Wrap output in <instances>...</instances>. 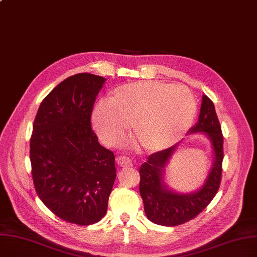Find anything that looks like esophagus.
Masks as SVG:
<instances>
[{
  "label": "esophagus",
  "mask_w": 257,
  "mask_h": 257,
  "mask_svg": "<svg viewBox=\"0 0 257 257\" xmlns=\"http://www.w3.org/2000/svg\"><path fill=\"white\" fill-rule=\"evenodd\" d=\"M116 162L118 166L122 167V168H127V167L132 166V161L129 158H127V156H118L116 159Z\"/></svg>",
  "instance_id": "obj_1"
}]
</instances>
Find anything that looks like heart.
<instances>
[{"label": "heart", "mask_w": 257, "mask_h": 257, "mask_svg": "<svg viewBox=\"0 0 257 257\" xmlns=\"http://www.w3.org/2000/svg\"><path fill=\"white\" fill-rule=\"evenodd\" d=\"M196 102L188 88L146 81L120 85L108 101L99 102L92 114L98 137L116 143L128 122L141 146L149 152L169 148L191 126Z\"/></svg>", "instance_id": "heart-1"}]
</instances>
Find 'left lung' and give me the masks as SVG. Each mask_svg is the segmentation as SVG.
<instances>
[{
    "label": "left lung",
    "mask_w": 257,
    "mask_h": 257,
    "mask_svg": "<svg viewBox=\"0 0 257 257\" xmlns=\"http://www.w3.org/2000/svg\"><path fill=\"white\" fill-rule=\"evenodd\" d=\"M202 133L211 144L213 163L204 184L188 193L177 192L165 181L166 168L175 154L178 144L151 154L140 167V193L144 209L149 220L161 226H178L198 215L215 196L221 178L224 159V138L217 118L214 104L207 95H203L199 116L188 135Z\"/></svg>",
    "instance_id": "1"
}]
</instances>
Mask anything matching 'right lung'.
Listing matches in <instances>:
<instances>
[{
  "instance_id": "1",
  "label": "right lung",
  "mask_w": 257,
  "mask_h": 257,
  "mask_svg": "<svg viewBox=\"0 0 257 257\" xmlns=\"http://www.w3.org/2000/svg\"><path fill=\"white\" fill-rule=\"evenodd\" d=\"M105 82L91 73L67 77L43 99L30 140L38 196L55 215L80 226L105 216L116 177L114 154L98 143L91 127Z\"/></svg>"
}]
</instances>
